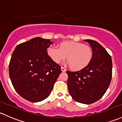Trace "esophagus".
Listing matches in <instances>:
<instances>
[{
    "label": "esophagus",
    "mask_w": 122,
    "mask_h": 122,
    "mask_svg": "<svg viewBox=\"0 0 122 122\" xmlns=\"http://www.w3.org/2000/svg\"><path fill=\"white\" fill-rule=\"evenodd\" d=\"M61 71H62V72H65V71H66V69H65L64 67H62V66H61Z\"/></svg>",
    "instance_id": "obj_1"
}]
</instances>
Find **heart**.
I'll use <instances>...</instances> for the list:
<instances>
[{
    "label": "heart",
    "mask_w": 122,
    "mask_h": 122,
    "mask_svg": "<svg viewBox=\"0 0 122 122\" xmlns=\"http://www.w3.org/2000/svg\"><path fill=\"white\" fill-rule=\"evenodd\" d=\"M47 53L51 60L57 64L66 60L70 68L74 71L84 69L90 64L93 51L87 45L74 41H66L59 44V48L51 46L47 49Z\"/></svg>",
    "instance_id": "b5f03b06"
}]
</instances>
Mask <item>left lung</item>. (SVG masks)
I'll list each match as a JSON object with an SVG mask.
<instances>
[{
  "label": "left lung",
  "instance_id": "1",
  "mask_svg": "<svg viewBox=\"0 0 122 122\" xmlns=\"http://www.w3.org/2000/svg\"><path fill=\"white\" fill-rule=\"evenodd\" d=\"M93 51L90 64L83 70L67 71L68 89L73 99L84 104L98 101L107 91L112 79V61L106 50L98 42L84 40Z\"/></svg>",
  "mask_w": 122,
  "mask_h": 122
}]
</instances>
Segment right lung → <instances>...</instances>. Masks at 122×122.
I'll return each instance as SVG.
<instances>
[{"label":"right lung","mask_w":122,"mask_h":122,"mask_svg":"<svg viewBox=\"0 0 122 122\" xmlns=\"http://www.w3.org/2000/svg\"><path fill=\"white\" fill-rule=\"evenodd\" d=\"M53 44L48 39L35 37L17 45L9 64V76L16 91L31 102L43 101L50 95L61 67L47 54Z\"/></svg>","instance_id":"1"}]
</instances>
